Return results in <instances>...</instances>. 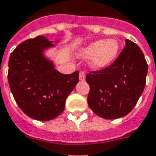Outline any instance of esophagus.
<instances>
[{
	"mask_svg": "<svg viewBox=\"0 0 156 156\" xmlns=\"http://www.w3.org/2000/svg\"><path fill=\"white\" fill-rule=\"evenodd\" d=\"M80 80L81 81H84L85 80V71H80Z\"/></svg>",
	"mask_w": 156,
	"mask_h": 156,
	"instance_id": "esophagus-1",
	"label": "esophagus"
}]
</instances>
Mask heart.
<instances>
[{
	"label": "heart",
	"mask_w": 156,
	"mask_h": 156,
	"mask_svg": "<svg viewBox=\"0 0 156 156\" xmlns=\"http://www.w3.org/2000/svg\"><path fill=\"white\" fill-rule=\"evenodd\" d=\"M119 43L116 39L97 40L82 49L84 57H92L91 64L95 68H104L112 63L118 56Z\"/></svg>",
	"instance_id": "obj_1"
}]
</instances>
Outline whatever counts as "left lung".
Wrapping results in <instances>:
<instances>
[{
	"instance_id": "8db88e82",
	"label": "left lung",
	"mask_w": 156,
	"mask_h": 156,
	"mask_svg": "<svg viewBox=\"0 0 156 156\" xmlns=\"http://www.w3.org/2000/svg\"><path fill=\"white\" fill-rule=\"evenodd\" d=\"M112 64L90 71L85 80L90 85L88 105L105 119L124 117L133 109L146 85L148 65L142 51L129 39Z\"/></svg>"
}]
</instances>
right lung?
<instances>
[{
	"label": "right lung",
	"mask_w": 156,
	"mask_h": 156,
	"mask_svg": "<svg viewBox=\"0 0 156 156\" xmlns=\"http://www.w3.org/2000/svg\"><path fill=\"white\" fill-rule=\"evenodd\" d=\"M53 44L43 36L29 38L11 52L8 82L16 104L29 118L49 121L65 108L66 99L79 82V71L64 75L43 56Z\"/></svg>",
	"instance_id": "obj_1"
}]
</instances>
